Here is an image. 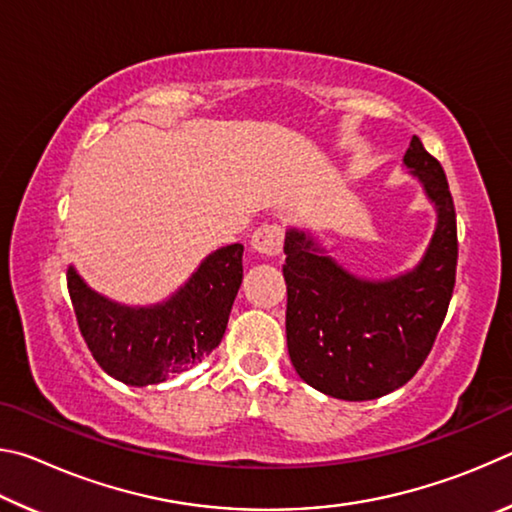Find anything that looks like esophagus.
<instances>
[{
  "mask_svg": "<svg viewBox=\"0 0 512 512\" xmlns=\"http://www.w3.org/2000/svg\"><path fill=\"white\" fill-rule=\"evenodd\" d=\"M282 241H284L282 225L264 223L253 232V237H250V246H253L257 253H262L266 257H273L282 250Z\"/></svg>",
  "mask_w": 512,
  "mask_h": 512,
  "instance_id": "1",
  "label": "esophagus"
}]
</instances>
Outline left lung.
Masks as SVG:
<instances>
[{"instance_id":"left-lung-1","label":"left lung","mask_w":512,"mask_h":512,"mask_svg":"<svg viewBox=\"0 0 512 512\" xmlns=\"http://www.w3.org/2000/svg\"><path fill=\"white\" fill-rule=\"evenodd\" d=\"M404 167L436 210V228L418 264L393 277L343 268L311 232L287 230V348L311 388L366 402L404 386L431 352L456 282V212L440 162L413 135Z\"/></svg>"}]
</instances>
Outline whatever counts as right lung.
Listing matches in <instances>:
<instances>
[{
	"label": "right lung",
	"instance_id": "add662e5",
	"mask_svg": "<svg viewBox=\"0 0 512 512\" xmlns=\"http://www.w3.org/2000/svg\"><path fill=\"white\" fill-rule=\"evenodd\" d=\"M241 257V244L216 248L176 293L146 307L110 300L69 266V298L92 357L110 377L140 388L194 366L223 339L244 280Z\"/></svg>",
	"mask_w": 512,
	"mask_h": 512
}]
</instances>
